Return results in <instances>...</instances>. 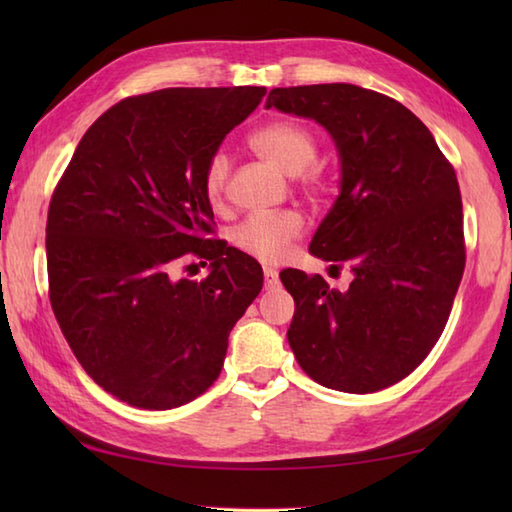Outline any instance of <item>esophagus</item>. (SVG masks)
<instances>
[{
    "mask_svg": "<svg viewBox=\"0 0 512 512\" xmlns=\"http://www.w3.org/2000/svg\"><path fill=\"white\" fill-rule=\"evenodd\" d=\"M264 279H266V288H275L279 284V273H277L275 268L266 266L264 268Z\"/></svg>",
    "mask_w": 512,
    "mask_h": 512,
    "instance_id": "34e87169",
    "label": "esophagus"
}]
</instances>
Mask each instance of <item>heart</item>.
I'll return each mask as SVG.
<instances>
[{"label":"heart","instance_id":"1","mask_svg":"<svg viewBox=\"0 0 512 512\" xmlns=\"http://www.w3.org/2000/svg\"><path fill=\"white\" fill-rule=\"evenodd\" d=\"M250 147L268 162H273L288 176H299L301 187L310 195L323 189V178L317 169H308L317 160V136L310 129L292 121V118H277L255 129L250 134ZM228 178H231V158L226 151H213L202 171V189L213 209H220L226 198ZM303 233V220L297 211H273L253 213L235 224L228 233L231 244L242 253L259 259L264 264L279 262L288 246Z\"/></svg>","mask_w":512,"mask_h":512}]
</instances>
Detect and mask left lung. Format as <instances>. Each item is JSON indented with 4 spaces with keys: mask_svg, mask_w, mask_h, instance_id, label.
Masks as SVG:
<instances>
[{
    "mask_svg": "<svg viewBox=\"0 0 512 512\" xmlns=\"http://www.w3.org/2000/svg\"><path fill=\"white\" fill-rule=\"evenodd\" d=\"M266 107L314 118L341 156V195L310 253L350 266V288L281 273L295 299L288 343L312 380L372 394L409 376L449 321L466 264L462 198L451 162L420 118L350 83L270 90Z\"/></svg>",
    "mask_w": 512,
    "mask_h": 512,
    "instance_id": "1",
    "label": "left lung"
}]
</instances>
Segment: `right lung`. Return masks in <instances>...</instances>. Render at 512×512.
<instances>
[{
  "label": "right lung",
  "mask_w": 512,
  "mask_h": 512,
  "mask_svg": "<svg viewBox=\"0 0 512 512\" xmlns=\"http://www.w3.org/2000/svg\"><path fill=\"white\" fill-rule=\"evenodd\" d=\"M266 88H167L96 118L54 187L48 295L76 361L127 405H187L222 372L228 334L264 286L253 257L215 239L206 160ZM198 256L204 280H173Z\"/></svg>",
  "instance_id": "1"
}]
</instances>
